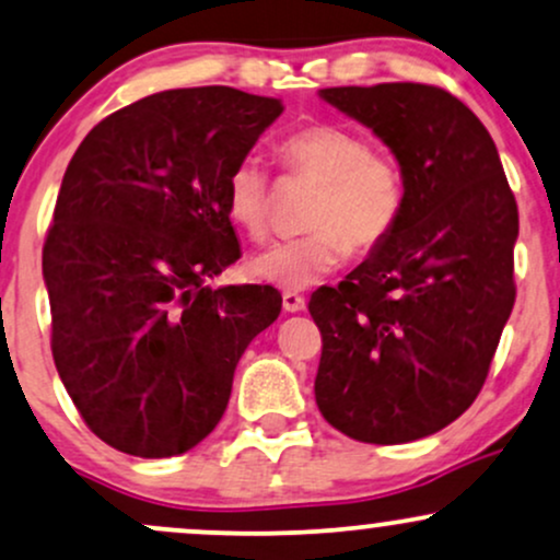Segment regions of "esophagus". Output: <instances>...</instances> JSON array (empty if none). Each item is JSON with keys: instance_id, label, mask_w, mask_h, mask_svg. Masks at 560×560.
I'll use <instances>...</instances> for the list:
<instances>
[{"instance_id": "esophagus-1", "label": "esophagus", "mask_w": 560, "mask_h": 560, "mask_svg": "<svg viewBox=\"0 0 560 560\" xmlns=\"http://www.w3.org/2000/svg\"><path fill=\"white\" fill-rule=\"evenodd\" d=\"M281 300H284L287 313H300V310H305V298H302L300 292H284Z\"/></svg>"}]
</instances>
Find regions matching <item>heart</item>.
Returning <instances> with one entry per match:
<instances>
[{
	"label": "heart",
	"mask_w": 560,
	"mask_h": 560,
	"mask_svg": "<svg viewBox=\"0 0 560 560\" xmlns=\"http://www.w3.org/2000/svg\"><path fill=\"white\" fill-rule=\"evenodd\" d=\"M289 174L318 182L307 211V234L279 242L250 260L268 284L307 289L341 268L349 250L370 255L394 234L407 203V177L390 153L375 151L362 132L345 125H310L281 140ZM229 219L250 240L271 229V179L253 159L240 161L224 185Z\"/></svg>",
	"instance_id": "obj_1"
}]
</instances>
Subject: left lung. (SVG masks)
<instances>
[{"mask_svg": "<svg viewBox=\"0 0 560 560\" xmlns=\"http://www.w3.org/2000/svg\"><path fill=\"white\" fill-rule=\"evenodd\" d=\"M368 125L407 177L394 234L310 315L323 352L315 401L362 443H409L446 428L477 399L516 300V198L495 143L438 85L323 88Z\"/></svg>", "mask_w": 560, "mask_h": 560, "instance_id": "left-lung-1", "label": "left lung"}]
</instances>
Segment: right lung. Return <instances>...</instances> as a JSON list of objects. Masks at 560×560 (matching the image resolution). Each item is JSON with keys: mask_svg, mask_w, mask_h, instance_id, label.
I'll use <instances>...</instances> for the list:
<instances>
[{"mask_svg": "<svg viewBox=\"0 0 560 560\" xmlns=\"http://www.w3.org/2000/svg\"><path fill=\"white\" fill-rule=\"evenodd\" d=\"M284 112L226 85L109 114L67 166L44 242L51 354L85 425L164 459L224 415L242 352L281 313L273 287H206L240 260L229 172Z\"/></svg>", "mask_w": 560, "mask_h": 560, "instance_id": "right-lung-1", "label": "right lung"}]
</instances>
